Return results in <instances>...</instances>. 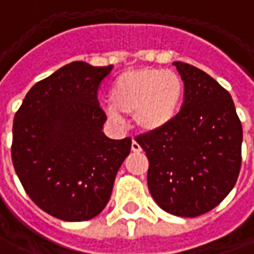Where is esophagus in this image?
<instances>
[{"instance_id": "esophagus-1", "label": "esophagus", "mask_w": 254, "mask_h": 254, "mask_svg": "<svg viewBox=\"0 0 254 254\" xmlns=\"http://www.w3.org/2000/svg\"><path fill=\"white\" fill-rule=\"evenodd\" d=\"M132 151L133 152H140L141 151V147H140V144L136 141V140H133L132 141Z\"/></svg>"}]
</instances>
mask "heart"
Masks as SVG:
<instances>
[{
  "mask_svg": "<svg viewBox=\"0 0 254 254\" xmlns=\"http://www.w3.org/2000/svg\"><path fill=\"white\" fill-rule=\"evenodd\" d=\"M184 96V82L173 70L141 67L120 74L113 84L107 107L115 120L133 114L144 132H155L175 120Z\"/></svg>",
  "mask_w": 254,
  "mask_h": 254,
  "instance_id": "obj_1",
  "label": "heart"
}]
</instances>
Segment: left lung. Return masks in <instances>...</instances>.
<instances>
[{
    "label": "left lung",
    "mask_w": 254,
    "mask_h": 254,
    "mask_svg": "<svg viewBox=\"0 0 254 254\" xmlns=\"http://www.w3.org/2000/svg\"><path fill=\"white\" fill-rule=\"evenodd\" d=\"M182 110L166 127L136 136L148 158L147 184L165 212L207 213L234 189L242 162V125L231 95L206 72L175 62Z\"/></svg>",
    "instance_id": "8db88e82"
}]
</instances>
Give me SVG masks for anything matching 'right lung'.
<instances>
[{
  "instance_id": "1",
  "label": "right lung",
  "mask_w": 254,
  "mask_h": 254,
  "mask_svg": "<svg viewBox=\"0 0 254 254\" xmlns=\"http://www.w3.org/2000/svg\"><path fill=\"white\" fill-rule=\"evenodd\" d=\"M113 65L72 62L28 90L13 120L12 162L35 205L64 221L93 219L111 196L132 139H109L97 90Z\"/></svg>"
}]
</instances>
